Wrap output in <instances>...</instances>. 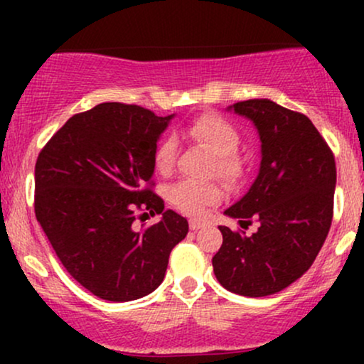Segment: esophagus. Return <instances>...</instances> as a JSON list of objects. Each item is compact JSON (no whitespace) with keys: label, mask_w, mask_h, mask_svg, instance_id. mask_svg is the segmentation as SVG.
<instances>
[{"label":"esophagus","mask_w":364,"mask_h":364,"mask_svg":"<svg viewBox=\"0 0 364 364\" xmlns=\"http://www.w3.org/2000/svg\"><path fill=\"white\" fill-rule=\"evenodd\" d=\"M203 224H205V223H203V220H196V219H191V220H190V229H191V231H196V229H200V228H202Z\"/></svg>","instance_id":"34e87169"}]
</instances>
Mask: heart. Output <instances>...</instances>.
Returning a JSON list of instances; mask_svg holds the SVG:
<instances>
[{
  "label": "heart",
  "mask_w": 364,
  "mask_h": 364,
  "mask_svg": "<svg viewBox=\"0 0 364 364\" xmlns=\"http://www.w3.org/2000/svg\"><path fill=\"white\" fill-rule=\"evenodd\" d=\"M188 136L198 141L214 154V171L225 179H236L241 174V161L236 150L240 149V133L229 121L215 114H202L186 128ZM178 141L173 135L164 136L154 150V164L161 174H168L174 166ZM169 196L179 210L190 215H202L208 205L223 198V190L215 183H200L181 179L174 183Z\"/></svg>",
  "instance_id": "b5f03b06"
}]
</instances>
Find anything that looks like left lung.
Instances as JSON below:
<instances>
[{
    "label": "left lung",
    "instance_id": "obj_1",
    "mask_svg": "<svg viewBox=\"0 0 364 364\" xmlns=\"http://www.w3.org/2000/svg\"><path fill=\"white\" fill-rule=\"evenodd\" d=\"M260 136V169L248 193L224 212L240 224L258 219L252 236L219 225L223 246L212 258L220 286L248 298L286 289L315 262L333 214L336 159L301 112L270 99L228 107Z\"/></svg>",
    "mask_w": 364,
    "mask_h": 364
}]
</instances>
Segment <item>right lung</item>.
Returning <instances> with one entry per match:
<instances>
[{
    "instance_id": "1",
    "label": "right lung",
    "mask_w": 364,
    "mask_h": 364,
    "mask_svg": "<svg viewBox=\"0 0 364 364\" xmlns=\"http://www.w3.org/2000/svg\"><path fill=\"white\" fill-rule=\"evenodd\" d=\"M174 114L102 102L75 114L36 162V217L63 267L106 301L144 298L164 281L188 220L150 190L154 150ZM161 213L144 232L136 212Z\"/></svg>"
}]
</instances>
